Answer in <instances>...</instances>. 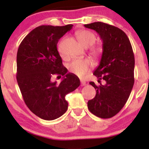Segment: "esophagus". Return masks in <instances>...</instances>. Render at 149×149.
Returning <instances> with one entry per match:
<instances>
[{"instance_id": "esophagus-1", "label": "esophagus", "mask_w": 149, "mask_h": 149, "mask_svg": "<svg viewBox=\"0 0 149 149\" xmlns=\"http://www.w3.org/2000/svg\"><path fill=\"white\" fill-rule=\"evenodd\" d=\"M85 85H86V83H85L84 80H80V85H81V86H84Z\"/></svg>"}]
</instances>
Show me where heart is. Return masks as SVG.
<instances>
[{"mask_svg":"<svg viewBox=\"0 0 149 149\" xmlns=\"http://www.w3.org/2000/svg\"><path fill=\"white\" fill-rule=\"evenodd\" d=\"M76 36L80 43L84 47H88L91 46L90 48V54L92 59L95 61L100 60L103 53V48L101 45L92 46L96 40L95 34L90 31L81 30L76 32ZM91 67V62L88 59H76L68 66L70 72L80 78H83L90 71Z\"/></svg>","mask_w":149,"mask_h":149,"instance_id":"b5f03b06","label":"heart"}]
</instances>
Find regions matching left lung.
I'll return each instance as SVG.
<instances>
[{
  "mask_svg": "<svg viewBox=\"0 0 149 149\" xmlns=\"http://www.w3.org/2000/svg\"><path fill=\"white\" fill-rule=\"evenodd\" d=\"M95 30L103 42V53L100 65L93 74L98 82L105 85L90 84L96 89L95 98L89 100L90 111L101 118H110L118 113L129 98L134 82V56L130 41L125 33L104 22L85 24Z\"/></svg>",
  "mask_w": 149,
  "mask_h": 149,
  "instance_id": "obj_1",
  "label": "left lung"
}]
</instances>
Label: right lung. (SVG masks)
Wrapping results in <instances>:
<instances>
[{"mask_svg":"<svg viewBox=\"0 0 149 149\" xmlns=\"http://www.w3.org/2000/svg\"><path fill=\"white\" fill-rule=\"evenodd\" d=\"M73 25H42L23 39L17 54V80L25 104L35 115L46 120L61 116L68 109L65 96L79 87V78L62 64L57 48L59 39ZM54 74L59 84L52 82Z\"/></svg>","mask_w":149,"mask_h":149,"instance_id":"right-lung-1","label":"right lung"}]
</instances>
